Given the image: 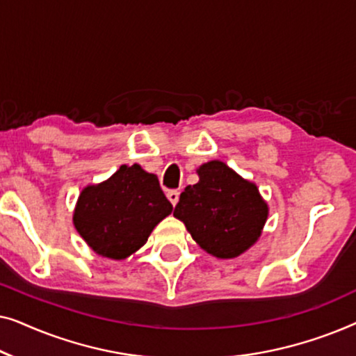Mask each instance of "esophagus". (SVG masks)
Returning a JSON list of instances; mask_svg holds the SVG:
<instances>
[{
    "label": "esophagus",
    "mask_w": 356,
    "mask_h": 356,
    "mask_svg": "<svg viewBox=\"0 0 356 356\" xmlns=\"http://www.w3.org/2000/svg\"><path fill=\"white\" fill-rule=\"evenodd\" d=\"M167 197L170 199V202H172L173 206H177L179 201V191H177V189H170V191L167 193Z\"/></svg>",
    "instance_id": "34e87169"
}]
</instances>
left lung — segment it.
I'll list each match as a JSON object with an SVG mask.
<instances>
[{"mask_svg": "<svg viewBox=\"0 0 356 356\" xmlns=\"http://www.w3.org/2000/svg\"><path fill=\"white\" fill-rule=\"evenodd\" d=\"M199 181L186 186L173 216L209 254L228 259L254 245L267 218V204L256 184L223 162L212 160L197 170Z\"/></svg>", "mask_w": 356, "mask_h": 356, "instance_id": "8db88e82", "label": "left lung"}]
</instances>
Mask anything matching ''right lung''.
<instances>
[{
	"mask_svg": "<svg viewBox=\"0 0 356 356\" xmlns=\"http://www.w3.org/2000/svg\"><path fill=\"white\" fill-rule=\"evenodd\" d=\"M172 211L157 175L139 165H121L106 181L81 193L72 220L97 254L124 259L147 241L154 227Z\"/></svg>",
	"mask_w": 356,
	"mask_h": 356,
	"instance_id": "right-lung-1",
	"label": "right lung"
}]
</instances>
